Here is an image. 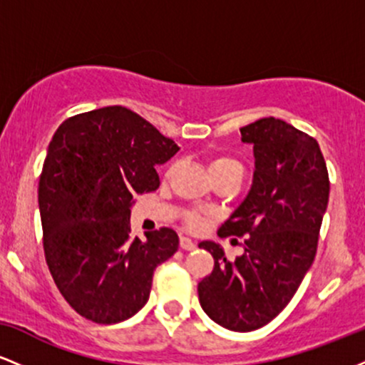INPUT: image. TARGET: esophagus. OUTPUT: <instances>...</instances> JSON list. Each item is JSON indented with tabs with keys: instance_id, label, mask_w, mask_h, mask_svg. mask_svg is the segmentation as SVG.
<instances>
[{
	"instance_id": "obj_1",
	"label": "esophagus",
	"mask_w": 365,
	"mask_h": 365,
	"mask_svg": "<svg viewBox=\"0 0 365 365\" xmlns=\"http://www.w3.org/2000/svg\"><path fill=\"white\" fill-rule=\"evenodd\" d=\"M180 247L183 250H194L195 249V242H192L188 237H182L180 238Z\"/></svg>"
}]
</instances>
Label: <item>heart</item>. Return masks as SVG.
<instances>
[{
	"instance_id": "heart-1",
	"label": "heart",
	"mask_w": 365,
	"mask_h": 365,
	"mask_svg": "<svg viewBox=\"0 0 365 365\" xmlns=\"http://www.w3.org/2000/svg\"><path fill=\"white\" fill-rule=\"evenodd\" d=\"M209 171H211L212 178L216 177H223V175H237V177L242 178L244 175V166L237 161V159L230 158V156H216L211 159L209 163ZM204 216L200 212L195 211H188L185 215V223L188 228L192 230H199L200 226L204 225Z\"/></svg>"
}]
</instances>
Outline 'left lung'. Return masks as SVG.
<instances>
[{"instance_id": "8db88e82", "label": "left lung", "mask_w": 365, "mask_h": 365, "mask_svg": "<svg viewBox=\"0 0 365 365\" xmlns=\"http://www.w3.org/2000/svg\"><path fill=\"white\" fill-rule=\"evenodd\" d=\"M240 133L242 142L254 145V182L217 235L245 237L244 254L226 261L220 245L202 242L215 269L197 292L217 324L254 331L287 307L312 266L329 177L316 139L287 121L261 118Z\"/></svg>"}]
</instances>
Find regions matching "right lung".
<instances>
[{
  "label": "right lung",
  "mask_w": 365,
  "mask_h": 365,
  "mask_svg": "<svg viewBox=\"0 0 365 365\" xmlns=\"http://www.w3.org/2000/svg\"><path fill=\"white\" fill-rule=\"evenodd\" d=\"M137 113L106 106L66 118L54 132L39 178L46 262L82 317L115 324L149 300L154 269L178 250L171 228L130 235L135 194L159 187L158 165L178 153Z\"/></svg>",
  "instance_id": "add662e5"
}]
</instances>
